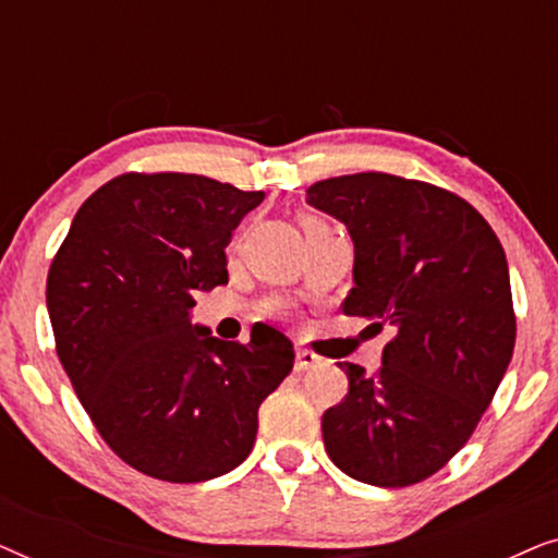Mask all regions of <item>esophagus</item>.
<instances>
[{
	"mask_svg": "<svg viewBox=\"0 0 558 558\" xmlns=\"http://www.w3.org/2000/svg\"><path fill=\"white\" fill-rule=\"evenodd\" d=\"M319 363V355L312 353V350L307 348H296V357H294V371L296 373H304L310 368H315V365Z\"/></svg>",
	"mask_w": 558,
	"mask_h": 558,
	"instance_id": "obj_1",
	"label": "esophagus"
}]
</instances>
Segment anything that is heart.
I'll list each match as a JSON object with an SVG mask.
<instances>
[{
	"label": "heart",
	"mask_w": 558,
	"mask_h": 558,
	"mask_svg": "<svg viewBox=\"0 0 558 558\" xmlns=\"http://www.w3.org/2000/svg\"><path fill=\"white\" fill-rule=\"evenodd\" d=\"M323 223H319V220H315V218H307L304 220V231H323Z\"/></svg>",
	"instance_id": "1"
}]
</instances>
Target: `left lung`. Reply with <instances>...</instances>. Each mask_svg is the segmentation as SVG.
I'll list each match as a JSON object with an SVG mask.
<instances>
[{"mask_svg":"<svg viewBox=\"0 0 558 558\" xmlns=\"http://www.w3.org/2000/svg\"><path fill=\"white\" fill-rule=\"evenodd\" d=\"M307 203L353 239L342 312L396 327L373 376L340 363L348 396L323 414L327 454L361 483H422L468 445L513 357L506 251L468 201L429 182L342 174Z\"/></svg>","mask_w":558,"mask_h":558,"instance_id":"8db88e82","label":"left lung"}]
</instances>
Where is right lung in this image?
Returning a JSON list of instances; mask_svg holds the SVG:
<instances>
[{
	"instance_id": "1",
	"label": "right lung",
	"mask_w": 558,
	"mask_h": 558,
	"mask_svg": "<svg viewBox=\"0 0 558 558\" xmlns=\"http://www.w3.org/2000/svg\"><path fill=\"white\" fill-rule=\"evenodd\" d=\"M264 193L203 174L126 172L75 213L48 271L60 363L106 445L144 475L203 483L246 460L258 407L292 373L274 327L248 345L193 325L228 284L226 246Z\"/></svg>"
}]
</instances>
